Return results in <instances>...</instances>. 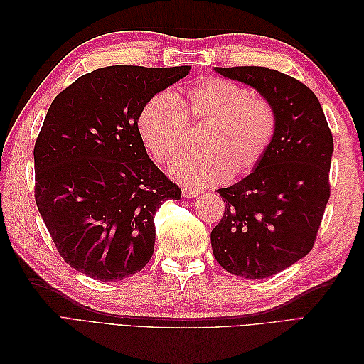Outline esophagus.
Here are the masks:
<instances>
[{"label": "esophagus", "instance_id": "esophagus-1", "mask_svg": "<svg viewBox=\"0 0 364 364\" xmlns=\"http://www.w3.org/2000/svg\"><path fill=\"white\" fill-rule=\"evenodd\" d=\"M182 194H183V197H196L197 194H200V190H197V188H183L182 190Z\"/></svg>", "mask_w": 364, "mask_h": 364}]
</instances>
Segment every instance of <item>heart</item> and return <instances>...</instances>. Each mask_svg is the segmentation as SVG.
Instances as JSON below:
<instances>
[{"label": "heart", "instance_id": "b5f03b06", "mask_svg": "<svg viewBox=\"0 0 364 364\" xmlns=\"http://www.w3.org/2000/svg\"><path fill=\"white\" fill-rule=\"evenodd\" d=\"M203 124L199 149L185 151L171 171L181 181L211 185L255 170L267 156L278 132V114L270 100L252 95L245 85L220 77L186 87L174 98L153 95L136 118L138 135L149 155L167 164L185 147L190 126Z\"/></svg>", "mask_w": 364, "mask_h": 364}]
</instances>
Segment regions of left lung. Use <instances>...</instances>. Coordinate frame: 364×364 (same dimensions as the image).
<instances>
[{"label":"left lung","instance_id":"1","mask_svg":"<svg viewBox=\"0 0 364 364\" xmlns=\"http://www.w3.org/2000/svg\"><path fill=\"white\" fill-rule=\"evenodd\" d=\"M250 85L277 109L267 156L245 179L220 188L225 213L211 232L217 262L249 279L272 277L314 246L329 200L333 134L310 87L266 67L214 68Z\"/></svg>","mask_w":364,"mask_h":364}]
</instances>
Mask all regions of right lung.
I'll use <instances>...</instances> for the list:
<instances>
[{
    "label": "right lung",
    "instance_id": "right-lung-1",
    "mask_svg": "<svg viewBox=\"0 0 364 364\" xmlns=\"http://www.w3.org/2000/svg\"><path fill=\"white\" fill-rule=\"evenodd\" d=\"M191 67L115 65L79 77L54 98L35 144V199L65 262L98 281L144 269L155 214L181 188L149 158L136 118Z\"/></svg>",
    "mask_w": 364,
    "mask_h": 364
}]
</instances>
